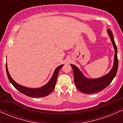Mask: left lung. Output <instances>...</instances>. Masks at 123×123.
Wrapping results in <instances>:
<instances>
[{"mask_svg": "<svg viewBox=\"0 0 123 123\" xmlns=\"http://www.w3.org/2000/svg\"><path fill=\"white\" fill-rule=\"evenodd\" d=\"M108 33L113 45L115 52L113 66L108 74L98 79H88L83 75L82 72L78 68L74 65H70L73 69L74 84L77 89L83 93L92 94L101 91L109 85L116 75L118 69V59L117 54V49L115 44L112 32L111 29H108Z\"/></svg>", "mask_w": 123, "mask_h": 123, "instance_id": "8db88e82", "label": "left lung"}]
</instances>
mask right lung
Listing matches in <instances>:
<instances>
[{"label":"right lung","mask_w":123,"mask_h":123,"mask_svg":"<svg viewBox=\"0 0 123 123\" xmlns=\"http://www.w3.org/2000/svg\"><path fill=\"white\" fill-rule=\"evenodd\" d=\"M63 66V65L59 66L56 68L54 72L52 77L51 78L50 81L49 83H47L46 85H44L43 87H40V88H27V87H24V86L19 85L15 81H14L10 75L9 73H8V69H7V63L6 65V72L7 74V77L10 83L12 84V86L15 87L17 90H18L19 92H21L24 95L28 96V97H33V98H39V97H46L50 94L53 90L54 89L55 87L56 81H57V77L58 75L59 71H60V69Z\"/></svg>","instance_id":"1"}]
</instances>
